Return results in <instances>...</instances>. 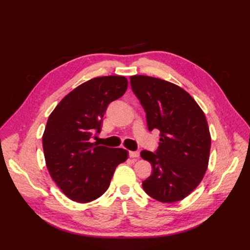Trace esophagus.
Listing matches in <instances>:
<instances>
[{
  "instance_id": "esophagus-1",
  "label": "esophagus",
  "mask_w": 250,
  "mask_h": 250,
  "mask_svg": "<svg viewBox=\"0 0 250 250\" xmlns=\"http://www.w3.org/2000/svg\"><path fill=\"white\" fill-rule=\"evenodd\" d=\"M128 154H129L130 157H139L140 156L139 151H129V152H128Z\"/></svg>"
}]
</instances>
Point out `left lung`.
Wrapping results in <instances>:
<instances>
[{"mask_svg":"<svg viewBox=\"0 0 250 250\" xmlns=\"http://www.w3.org/2000/svg\"><path fill=\"white\" fill-rule=\"evenodd\" d=\"M133 94L146 112L149 131L160 130V146L141 156L152 167L143 188L153 199L172 203L192 193L208 164L210 137L198 104L171 82L149 76L130 77Z\"/></svg>","mask_w":250,"mask_h":250,"instance_id":"8db88e82","label":"left lung"}]
</instances>
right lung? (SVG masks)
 <instances>
[{"mask_svg": "<svg viewBox=\"0 0 250 250\" xmlns=\"http://www.w3.org/2000/svg\"><path fill=\"white\" fill-rule=\"evenodd\" d=\"M128 86L123 76L90 79L73 89L53 110L42 135L47 168L70 199L86 203L107 190L118 165L127 160L122 148L92 143L100 133L108 105Z\"/></svg>", "mask_w": 250, "mask_h": 250, "instance_id": "1", "label": "right lung"}]
</instances>
